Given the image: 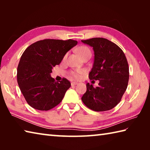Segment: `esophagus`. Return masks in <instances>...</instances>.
<instances>
[{"label": "esophagus", "mask_w": 150, "mask_h": 150, "mask_svg": "<svg viewBox=\"0 0 150 150\" xmlns=\"http://www.w3.org/2000/svg\"><path fill=\"white\" fill-rule=\"evenodd\" d=\"M77 84H78V83L75 82V81H73V82H71V86H74V85H77Z\"/></svg>", "instance_id": "1"}]
</instances>
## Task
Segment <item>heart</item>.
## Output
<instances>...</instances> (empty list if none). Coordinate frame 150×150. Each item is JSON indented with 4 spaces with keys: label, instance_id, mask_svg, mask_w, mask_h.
<instances>
[{
    "label": "heart",
    "instance_id": "heart-1",
    "mask_svg": "<svg viewBox=\"0 0 150 150\" xmlns=\"http://www.w3.org/2000/svg\"><path fill=\"white\" fill-rule=\"evenodd\" d=\"M77 52L78 53V54L82 58L85 57V56H87V55H92V53H91L90 48H88L87 46H85V45H82V46L78 47L77 49ZM67 56V54L65 55L64 59H66ZM83 73V70L78 69L75 71H71L69 73L71 77L77 79H79L81 75Z\"/></svg>",
    "mask_w": 150,
    "mask_h": 150
}]
</instances>
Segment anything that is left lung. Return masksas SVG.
Returning a JSON list of instances; mask_svg holds the SVG:
<instances>
[{"instance_id": "1", "label": "left lung", "mask_w": 150, "mask_h": 150, "mask_svg": "<svg viewBox=\"0 0 150 150\" xmlns=\"http://www.w3.org/2000/svg\"><path fill=\"white\" fill-rule=\"evenodd\" d=\"M93 47L95 59L88 74L91 80H99L94 87L87 83L82 101L96 112L109 110L118 105L127 88L129 67L125 54L115 43L103 38L81 40Z\"/></svg>"}]
</instances>
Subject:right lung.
<instances>
[{
	"mask_svg": "<svg viewBox=\"0 0 150 150\" xmlns=\"http://www.w3.org/2000/svg\"><path fill=\"white\" fill-rule=\"evenodd\" d=\"M77 44L73 40L45 39L28 47L17 69V81L28 104L40 110H49L62 102L71 83L67 79L55 81L51 77L53 67Z\"/></svg>",
	"mask_w": 150,
	"mask_h": 150,
	"instance_id": "add662e5",
	"label": "right lung"
}]
</instances>
